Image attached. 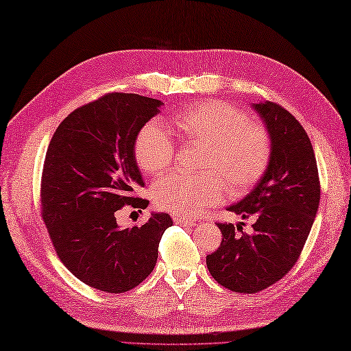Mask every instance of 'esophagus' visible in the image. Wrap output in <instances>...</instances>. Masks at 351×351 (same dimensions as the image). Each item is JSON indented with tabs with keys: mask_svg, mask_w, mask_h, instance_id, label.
<instances>
[{
	"mask_svg": "<svg viewBox=\"0 0 351 351\" xmlns=\"http://www.w3.org/2000/svg\"><path fill=\"white\" fill-rule=\"evenodd\" d=\"M174 221H176L177 225H180V226H195V225H196V221H195V220L186 219V217H183V216H177V217H174Z\"/></svg>",
	"mask_w": 351,
	"mask_h": 351,
	"instance_id": "34e87169",
	"label": "esophagus"
}]
</instances>
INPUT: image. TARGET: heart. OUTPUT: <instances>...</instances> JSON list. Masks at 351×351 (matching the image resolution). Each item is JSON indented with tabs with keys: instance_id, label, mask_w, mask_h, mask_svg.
<instances>
[{
	"instance_id": "obj_1",
	"label": "heart",
	"mask_w": 351,
	"mask_h": 351,
	"mask_svg": "<svg viewBox=\"0 0 351 351\" xmlns=\"http://www.w3.org/2000/svg\"><path fill=\"white\" fill-rule=\"evenodd\" d=\"M169 123L183 143L204 146L199 177L173 174L153 184V201L178 216H199L225 192L241 196L267 171L272 140L259 122L223 101H207L171 114ZM176 156L173 140L160 125H144L134 141V158L144 174L162 176Z\"/></svg>"
}]
</instances>
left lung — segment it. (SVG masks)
Segmentation results:
<instances>
[{
  "label": "left lung",
  "instance_id": "1",
  "mask_svg": "<svg viewBox=\"0 0 351 351\" xmlns=\"http://www.w3.org/2000/svg\"><path fill=\"white\" fill-rule=\"evenodd\" d=\"M272 140L269 165L244 199L228 207L253 219V232L217 223L219 249L207 268L220 286L258 293L293 268L305 245L320 202V180L311 141L296 117L276 102L253 104Z\"/></svg>",
  "mask_w": 351,
  "mask_h": 351
}]
</instances>
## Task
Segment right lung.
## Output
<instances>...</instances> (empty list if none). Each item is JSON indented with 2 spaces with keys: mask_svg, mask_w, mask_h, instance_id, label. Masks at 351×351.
I'll return each mask as SVG.
<instances>
[{
  "mask_svg": "<svg viewBox=\"0 0 351 351\" xmlns=\"http://www.w3.org/2000/svg\"><path fill=\"white\" fill-rule=\"evenodd\" d=\"M162 102L111 92L75 108L58 126L43 165L41 217L58 258L84 285L123 293L149 277L158 261L167 213L122 229L125 205L146 208L136 196L144 182L134 158L136 134Z\"/></svg>",
  "mask_w": 351,
  "mask_h": 351,
  "instance_id": "1",
  "label": "right lung"
}]
</instances>
